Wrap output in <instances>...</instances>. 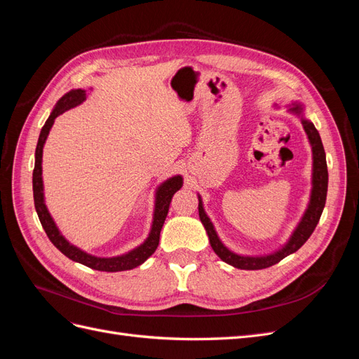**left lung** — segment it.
<instances>
[{
    "mask_svg": "<svg viewBox=\"0 0 359 359\" xmlns=\"http://www.w3.org/2000/svg\"><path fill=\"white\" fill-rule=\"evenodd\" d=\"M289 112H293L301 116V123L304 126V130L309 136L311 151H313V189H311V196H310V203L309 208L304 212L302 219L299 224L297 226V229L293 231L292 236L289 238V241L285 244L283 248H280L278 252H274L266 256H241L231 252L222 241L220 238L217 236V232L214 229V226L211 220L208 219V215L203 211V205L202 199L199 196V217L201 222L205 227L206 233H208L210 238V244L215 255L219 256L223 262L229 264L235 268L240 269H264L268 266H273L278 264L281 259H285L286 256L295 253L298 248H301L306 243L313 231L316 229V226L319 223V219L323 211L325 201H327V191H328V168H327V157H325V149L322 145V140L319 136V132L316 127L313 126L311 121L302 116V106L298 103H293L289 107Z\"/></svg>",
    "mask_w": 359,
    "mask_h": 359,
    "instance_id": "obj_1",
    "label": "left lung"
}]
</instances>
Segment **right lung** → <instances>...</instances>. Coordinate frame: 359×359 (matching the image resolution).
<instances>
[{
	"mask_svg": "<svg viewBox=\"0 0 359 359\" xmlns=\"http://www.w3.org/2000/svg\"><path fill=\"white\" fill-rule=\"evenodd\" d=\"M85 99H86V94L83 90H72L67 94H64L55 104V109H53L52 114L49 115L45 126L41 127L37 148H36V165H34V170H32V193H34V206L39 215V220L50 240V243L55 245L64 256H67L69 259L74 260V262H79L85 266L97 269V271H106V273H118V271L133 269L139 265H142L145 260L156 252L160 241L161 227L166 220L172 196L177 193V190L182 187V178L180 175L172 177L163 182L157 189L156 208H154L151 232L147 240L144 241V244L133 248L132 252L121 256H115V257H97L82 252V250L78 247L72 245L58 231L55 222L52 220V217L45 205V196H43V180H41V157H43V145L46 142L49 130L53 126L55 118L62 112L72 109V107L81 104Z\"/></svg>",
	"mask_w": 359,
	"mask_h": 359,
	"instance_id": "obj_1",
	"label": "right lung"
}]
</instances>
